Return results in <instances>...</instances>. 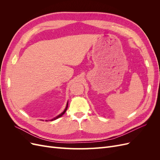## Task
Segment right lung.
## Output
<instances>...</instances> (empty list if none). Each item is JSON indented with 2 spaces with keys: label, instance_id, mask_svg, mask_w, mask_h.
I'll return each instance as SVG.
<instances>
[{
  "label": "right lung",
  "instance_id": "right-lung-1",
  "mask_svg": "<svg viewBox=\"0 0 160 160\" xmlns=\"http://www.w3.org/2000/svg\"><path fill=\"white\" fill-rule=\"evenodd\" d=\"M67 108H68V102H67V105H66V108H65V110L62 111V112L61 113V114H59V115H57L56 118H55L54 119H51V121H52V120H55V119H58L59 118H61V116L63 115L65 113V111H67Z\"/></svg>",
  "mask_w": 160,
  "mask_h": 160
}]
</instances>
